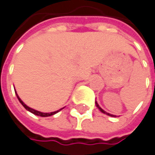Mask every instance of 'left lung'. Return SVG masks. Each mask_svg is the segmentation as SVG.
<instances>
[{
	"label": "left lung",
	"mask_w": 155,
	"mask_h": 155,
	"mask_svg": "<svg viewBox=\"0 0 155 155\" xmlns=\"http://www.w3.org/2000/svg\"><path fill=\"white\" fill-rule=\"evenodd\" d=\"M95 104H96V107H97L100 109V111H101V112H102L103 114H106V115H107V116H114V115H111V114H109V113H107V112L104 111V110H103V109H102V108H101V107L99 106V104L97 103V101H95Z\"/></svg>",
	"instance_id": "8db88e82"
}]
</instances>
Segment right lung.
<instances>
[{
  "label": "right lung",
  "instance_id": "obj_1",
  "mask_svg": "<svg viewBox=\"0 0 155 155\" xmlns=\"http://www.w3.org/2000/svg\"><path fill=\"white\" fill-rule=\"evenodd\" d=\"M15 93H16V95H17V99H18V101H20V103L22 104V105L24 106V107L28 110V111H30L31 113H32V114H34V115H36V116H42V117H47V116H53V115H54V114H56V113H58L61 109H59V110H57V111H54V112H51V113H43V112H40V111H38V110H35V109H33V108H31V107H28L26 104H25V102L19 98V96H18V94H17V92L15 91Z\"/></svg>",
  "mask_w": 155,
  "mask_h": 155
}]
</instances>
